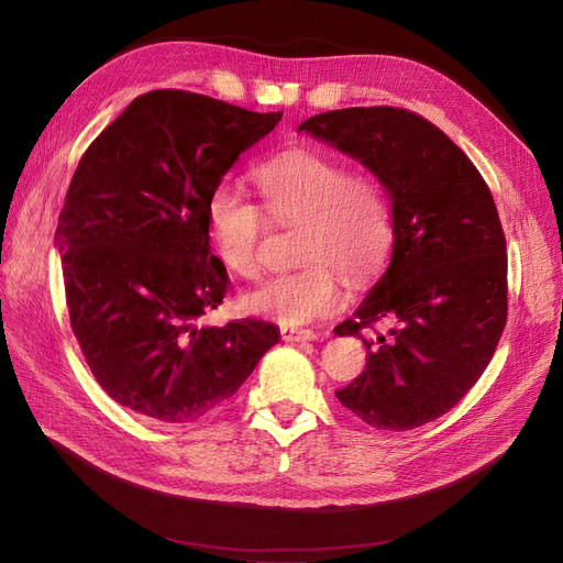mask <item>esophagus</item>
Returning <instances> with one entry per match:
<instances>
[{"label":"esophagus","instance_id":"esophagus-1","mask_svg":"<svg viewBox=\"0 0 563 563\" xmlns=\"http://www.w3.org/2000/svg\"><path fill=\"white\" fill-rule=\"evenodd\" d=\"M280 338L285 342H306V340H314L317 333L310 329H295V327H280Z\"/></svg>","mask_w":563,"mask_h":563}]
</instances>
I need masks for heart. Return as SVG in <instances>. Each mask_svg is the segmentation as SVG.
Masks as SVG:
<instances>
[{"label":"heart","mask_w":563,"mask_h":563,"mask_svg":"<svg viewBox=\"0 0 563 563\" xmlns=\"http://www.w3.org/2000/svg\"><path fill=\"white\" fill-rule=\"evenodd\" d=\"M253 184L262 207L230 184H218L209 195L207 225L218 260L236 278L255 280L268 223H274L301 225L297 257L306 266L246 291L243 310L285 327L308 324L345 301L340 274L363 283L379 272L394 241V209L379 179L299 150L257 165Z\"/></svg>","instance_id":"obj_1"}]
</instances>
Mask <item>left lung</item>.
I'll use <instances>...</instances> for the list:
<instances>
[{
	"label": "left lung",
	"instance_id": "obj_1",
	"mask_svg": "<svg viewBox=\"0 0 563 563\" xmlns=\"http://www.w3.org/2000/svg\"><path fill=\"white\" fill-rule=\"evenodd\" d=\"M361 161L394 207L386 274L335 327L382 323L365 371L338 400L379 430L442 417L490 363L508 314L506 236L493 192L460 146L421 114L375 106L314 114L299 126Z\"/></svg>",
	"mask_w": 563,
	"mask_h": 563
}]
</instances>
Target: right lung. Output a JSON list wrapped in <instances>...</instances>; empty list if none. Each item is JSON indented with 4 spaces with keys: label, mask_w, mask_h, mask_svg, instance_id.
I'll list each match as a JSON object with an SVG mask.
<instances>
[{
    "label": "right lung",
    "mask_w": 563,
    "mask_h": 563,
    "mask_svg": "<svg viewBox=\"0 0 563 563\" xmlns=\"http://www.w3.org/2000/svg\"><path fill=\"white\" fill-rule=\"evenodd\" d=\"M280 117L156 89L82 154L55 241L70 329L121 407L175 426L202 421L278 342L262 320L202 327L200 317L230 287L209 246V195Z\"/></svg>",
    "instance_id": "1"
}]
</instances>
